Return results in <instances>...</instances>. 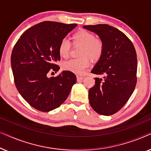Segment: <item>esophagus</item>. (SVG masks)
<instances>
[{
  "instance_id": "1",
  "label": "esophagus",
  "mask_w": 151,
  "mask_h": 151,
  "mask_svg": "<svg viewBox=\"0 0 151 151\" xmlns=\"http://www.w3.org/2000/svg\"><path fill=\"white\" fill-rule=\"evenodd\" d=\"M84 79V77H81V76H77V81L78 82H81L82 80Z\"/></svg>"
}]
</instances>
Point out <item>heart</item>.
<instances>
[{"instance_id":"1","label":"heart","mask_w":151,"mask_h":151,"mask_svg":"<svg viewBox=\"0 0 151 151\" xmlns=\"http://www.w3.org/2000/svg\"><path fill=\"white\" fill-rule=\"evenodd\" d=\"M72 45L80 47L78 55L80 58L71 59L63 64L65 70L76 74H82L89 65V58L92 62L98 61L104 50V45L100 38L94 37L93 34L85 29H80L71 36ZM71 45L66 40H63L58 47L59 55L66 58L69 55Z\"/></svg>"}]
</instances>
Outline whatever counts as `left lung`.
<instances>
[{
	"instance_id": "1",
	"label": "left lung",
	"mask_w": 151,
	"mask_h": 151,
	"mask_svg": "<svg viewBox=\"0 0 151 151\" xmlns=\"http://www.w3.org/2000/svg\"><path fill=\"white\" fill-rule=\"evenodd\" d=\"M102 40V56L91 73L103 75L96 78V84L88 91L89 103L99 114L111 115L120 110L129 100L137 82V54L133 43L115 27L106 24L84 25Z\"/></svg>"
}]
</instances>
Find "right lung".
Returning <instances> with one entry per match:
<instances>
[{
  "instance_id": "add662e5",
  "label": "right lung",
  "mask_w": 151,
  "mask_h": 151,
  "mask_svg": "<svg viewBox=\"0 0 151 151\" xmlns=\"http://www.w3.org/2000/svg\"><path fill=\"white\" fill-rule=\"evenodd\" d=\"M77 24L45 21L25 31L14 46L11 65L18 92L37 110L49 112L58 108L69 96L76 83V75L63 71L57 77H47L58 71L60 43Z\"/></svg>"
}]
</instances>
